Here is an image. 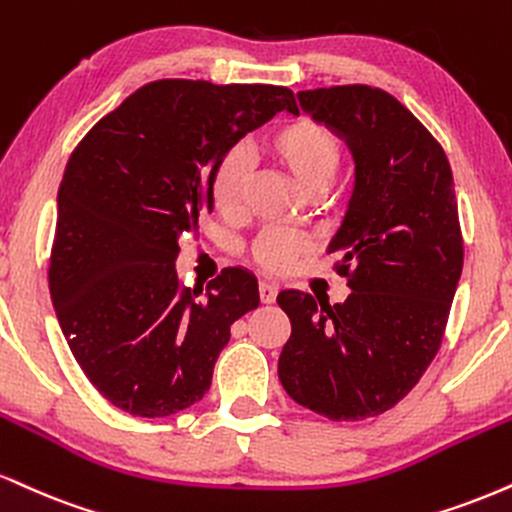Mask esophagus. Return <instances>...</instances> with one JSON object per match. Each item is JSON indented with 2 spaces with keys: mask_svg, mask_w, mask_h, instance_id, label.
<instances>
[{
  "mask_svg": "<svg viewBox=\"0 0 512 512\" xmlns=\"http://www.w3.org/2000/svg\"><path fill=\"white\" fill-rule=\"evenodd\" d=\"M276 293H279V286H276V283H272V281H262L260 283V300L262 303H274L276 300Z\"/></svg>",
  "mask_w": 512,
  "mask_h": 512,
  "instance_id": "esophagus-1",
  "label": "esophagus"
}]
</instances>
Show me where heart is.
Segmentation results:
<instances>
[{
	"label": "heart",
	"instance_id": "obj_1",
	"mask_svg": "<svg viewBox=\"0 0 512 512\" xmlns=\"http://www.w3.org/2000/svg\"><path fill=\"white\" fill-rule=\"evenodd\" d=\"M262 150L286 169L303 193H324L341 169L343 147L338 135L324 123L295 119L274 128L262 138ZM245 186L248 169L240 152H226L209 174L207 193L217 214L236 219L245 212ZM312 248V240L303 233L286 229H267L252 243L250 255L264 272L281 274Z\"/></svg>",
	"mask_w": 512,
	"mask_h": 512
}]
</instances>
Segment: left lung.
Here are the masks:
<instances>
[{"mask_svg":"<svg viewBox=\"0 0 512 512\" xmlns=\"http://www.w3.org/2000/svg\"><path fill=\"white\" fill-rule=\"evenodd\" d=\"M298 100L355 157L353 197L329 245L350 295L329 305L279 293L291 319L279 379L317 415L367 420L408 396L441 348L463 272L453 171L439 140L386 90L331 85Z\"/></svg>","mask_w":512,"mask_h":512,"instance_id":"8db88e82","label":"left lung"}]
</instances>
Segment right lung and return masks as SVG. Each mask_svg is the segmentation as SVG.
Masks as SVG:
<instances>
[{
    "instance_id": "1",
    "label": "right lung",
    "mask_w": 512,
    "mask_h": 512,
    "mask_svg": "<svg viewBox=\"0 0 512 512\" xmlns=\"http://www.w3.org/2000/svg\"><path fill=\"white\" fill-rule=\"evenodd\" d=\"M298 112L281 85L147 83L76 145L57 197L49 293L90 384L135 417L197 403L231 324L260 305L257 279L224 269L202 288L178 283V236L212 209L207 183L245 133Z\"/></svg>"
}]
</instances>
